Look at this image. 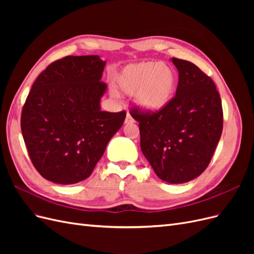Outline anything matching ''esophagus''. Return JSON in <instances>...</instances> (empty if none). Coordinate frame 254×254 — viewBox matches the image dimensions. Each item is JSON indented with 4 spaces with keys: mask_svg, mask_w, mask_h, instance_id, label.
<instances>
[{
    "mask_svg": "<svg viewBox=\"0 0 254 254\" xmlns=\"http://www.w3.org/2000/svg\"><path fill=\"white\" fill-rule=\"evenodd\" d=\"M134 121H133V119H132V117L131 115H130V113H127V115H126V120H125V123L126 124H131V123H133Z\"/></svg>",
    "mask_w": 254,
    "mask_h": 254,
    "instance_id": "1",
    "label": "esophagus"
}]
</instances>
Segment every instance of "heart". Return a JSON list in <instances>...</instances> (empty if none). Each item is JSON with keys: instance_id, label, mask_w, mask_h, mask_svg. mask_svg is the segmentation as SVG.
<instances>
[{"instance_id": "b5f03b06", "label": "heart", "mask_w": 254, "mask_h": 254, "mask_svg": "<svg viewBox=\"0 0 254 254\" xmlns=\"http://www.w3.org/2000/svg\"><path fill=\"white\" fill-rule=\"evenodd\" d=\"M114 87L111 95L134 96L137 108L146 113H157L165 109L174 99L178 75L165 63L140 61L122 67L113 76Z\"/></svg>"}]
</instances>
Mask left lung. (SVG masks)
<instances>
[{
  "label": "left lung",
  "instance_id": "left-lung-1",
  "mask_svg": "<svg viewBox=\"0 0 254 254\" xmlns=\"http://www.w3.org/2000/svg\"><path fill=\"white\" fill-rule=\"evenodd\" d=\"M179 73L176 95L165 109L131 117L139 122L141 150L161 180L186 183L209 165L222 132V107L213 80L187 60L172 58Z\"/></svg>",
  "mask_w": 254,
  "mask_h": 254
}]
</instances>
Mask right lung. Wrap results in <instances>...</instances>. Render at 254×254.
<instances>
[{
  "label": "right lung",
  "mask_w": 254,
  "mask_h": 254,
  "mask_svg": "<svg viewBox=\"0 0 254 254\" xmlns=\"http://www.w3.org/2000/svg\"><path fill=\"white\" fill-rule=\"evenodd\" d=\"M106 61L97 55L67 56L38 76L21 115L30 160L43 178L58 184L87 179L107 144L125 121V111H102Z\"/></svg>",
  "instance_id": "1"
}]
</instances>
